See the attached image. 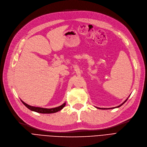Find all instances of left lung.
<instances>
[{"instance_id": "1", "label": "left lung", "mask_w": 147, "mask_h": 147, "mask_svg": "<svg viewBox=\"0 0 147 147\" xmlns=\"http://www.w3.org/2000/svg\"><path fill=\"white\" fill-rule=\"evenodd\" d=\"M128 98H127V99L125 100V101H124V102L122 103V104H121L120 105H119V106H117V107H113V108H111V109H113V108H118V107H120L121 106H122V105L124 104L125 102H126V101L128 100ZM96 108H99V109H110V108H98V107H96Z\"/></svg>"}]
</instances>
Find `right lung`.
Segmentation results:
<instances>
[{
  "mask_svg": "<svg viewBox=\"0 0 147 147\" xmlns=\"http://www.w3.org/2000/svg\"><path fill=\"white\" fill-rule=\"evenodd\" d=\"M21 102L23 103V104L28 108L29 110L33 111L37 113H43V114H50V113H56L60 110H61L62 108L66 105V103H64L62 105L59 106L58 107L56 108H40V107H32L30 106L28 104H26V103L23 102L22 100H20Z\"/></svg>",
  "mask_w": 147,
  "mask_h": 147,
  "instance_id": "obj_1",
  "label": "right lung"
}]
</instances>
